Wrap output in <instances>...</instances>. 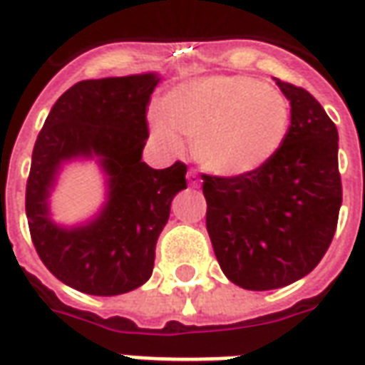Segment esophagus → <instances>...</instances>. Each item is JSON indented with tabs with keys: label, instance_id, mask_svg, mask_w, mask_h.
Here are the masks:
<instances>
[{
	"label": "esophagus",
	"instance_id": "34e87169",
	"mask_svg": "<svg viewBox=\"0 0 365 365\" xmlns=\"http://www.w3.org/2000/svg\"><path fill=\"white\" fill-rule=\"evenodd\" d=\"M187 180H188V185H190L192 188L200 187V177H198V173H196V170H192V169L188 170Z\"/></svg>",
	"mask_w": 365,
	"mask_h": 365
}]
</instances>
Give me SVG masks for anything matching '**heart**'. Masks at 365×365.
Segmentation results:
<instances>
[{"label": "heart", "instance_id": "1", "mask_svg": "<svg viewBox=\"0 0 365 365\" xmlns=\"http://www.w3.org/2000/svg\"><path fill=\"white\" fill-rule=\"evenodd\" d=\"M291 106L277 88L250 76H206L182 82L151 115V133L169 151L192 139L195 161L218 177H242L277 155Z\"/></svg>", "mask_w": 365, "mask_h": 365}]
</instances>
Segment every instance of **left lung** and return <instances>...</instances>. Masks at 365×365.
<instances>
[{
    "label": "left lung",
    "mask_w": 365,
    "mask_h": 365,
    "mask_svg": "<svg viewBox=\"0 0 365 365\" xmlns=\"http://www.w3.org/2000/svg\"><path fill=\"white\" fill-rule=\"evenodd\" d=\"M275 82L291 104L277 155L250 175L202 177L216 259L247 291H271L309 275L334 237L342 204L338 129L314 96Z\"/></svg>",
    "instance_id": "8db88e82"
}]
</instances>
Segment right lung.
Listing matches in <instances>:
<instances>
[{"mask_svg":"<svg viewBox=\"0 0 365 365\" xmlns=\"http://www.w3.org/2000/svg\"><path fill=\"white\" fill-rule=\"evenodd\" d=\"M159 82L157 72L82 80L54 102L37 137L25 196L31 237L46 269L80 293L113 297L143 285L170 202L187 188L180 161L167 169L141 161ZM74 160L96 161L106 200L92 219L66 227L52 218L50 195Z\"/></svg>","mask_w":365,"mask_h":365,"instance_id":"obj_1","label":"right lung"}]
</instances>
